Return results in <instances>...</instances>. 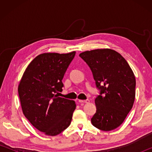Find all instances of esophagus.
Instances as JSON below:
<instances>
[{
    "label": "esophagus",
    "instance_id": "1",
    "mask_svg": "<svg viewBox=\"0 0 152 152\" xmlns=\"http://www.w3.org/2000/svg\"><path fill=\"white\" fill-rule=\"evenodd\" d=\"M78 102L80 103H82V104H84V103H88V102H90L89 100H78Z\"/></svg>",
    "mask_w": 152,
    "mask_h": 152
}]
</instances>
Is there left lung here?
I'll list each match as a JSON object with an SVG mask.
<instances>
[{"label": "left lung", "mask_w": 152, "mask_h": 152, "mask_svg": "<svg viewBox=\"0 0 152 152\" xmlns=\"http://www.w3.org/2000/svg\"><path fill=\"white\" fill-rule=\"evenodd\" d=\"M93 74L101 93L95 99L96 113L92 124L111 131L124 121L135 97V77L127 61L111 49H97L80 53Z\"/></svg>", "instance_id": "left-lung-1"}]
</instances>
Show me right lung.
<instances>
[{"label": "right lung", "mask_w": 152, "mask_h": 152, "mask_svg": "<svg viewBox=\"0 0 152 152\" xmlns=\"http://www.w3.org/2000/svg\"><path fill=\"white\" fill-rule=\"evenodd\" d=\"M76 51L44 53L25 69L18 86L23 113L33 126L46 135L55 136L70 125L75 101L58 96L64 74Z\"/></svg>", "instance_id": "obj_1"}]
</instances>
